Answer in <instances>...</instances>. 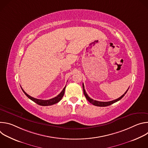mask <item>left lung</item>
<instances>
[{"label":"left lung","instance_id":"8db88e82","mask_svg":"<svg viewBox=\"0 0 148 148\" xmlns=\"http://www.w3.org/2000/svg\"><path fill=\"white\" fill-rule=\"evenodd\" d=\"M82 88H83L84 94V95H85V97H86V98H87V99L91 103H92V105H95V106H98V107H107V106H109V105H111V104H112V103H115V102H116L119 101L121 99H122V98L123 97V96L126 94V92H127V91H128V89H129V88H128V89L127 90V91H126L121 97H120L118 98V99H116L113 100V101H108V102H101V101H96V100H94V99H92V98H91L87 95V92H86V90H85V88H84V86L83 83H82Z\"/></svg>","mask_w":148,"mask_h":148}]
</instances>
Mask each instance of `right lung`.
I'll return each mask as SVG.
<instances>
[{"label":"right lung","instance_id":"obj_1","mask_svg":"<svg viewBox=\"0 0 148 148\" xmlns=\"http://www.w3.org/2000/svg\"><path fill=\"white\" fill-rule=\"evenodd\" d=\"M65 88H66V87H65L64 88H63V90H62V91H61L57 97H54V98H53L48 99V100L39 99H37V98H33V97L30 96L29 95H28V94L23 90L22 88V91H23V92L25 94V95H26L29 99H30L31 100H32L33 101H34V102H36V103H37L38 105H41V106H49V105H53V104H55V103L58 102L62 99V97L64 96V94Z\"/></svg>","mask_w":148,"mask_h":148}]
</instances>
